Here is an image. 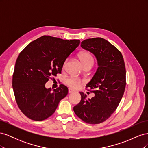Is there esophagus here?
<instances>
[{
	"instance_id": "1",
	"label": "esophagus",
	"mask_w": 148,
	"mask_h": 148,
	"mask_svg": "<svg viewBox=\"0 0 148 148\" xmlns=\"http://www.w3.org/2000/svg\"><path fill=\"white\" fill-rule=\"evenodd\" d=\"M73 91H74L73 89H71V88H69V93H71V92H73Z\"/></svg>"
}]
</instances>
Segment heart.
I'll return each mask as SVG.
<instances>
[{
  "label": "heart",
  "mask_w": 148,
  "mask_h": 148,
  "mask_svg": "<svg viewBox=\"0 0 148 148\" xmlns=\"http://www.w3.org/2000/svg\"><path fill=\"white\" fill-rule=\"evenodd\" d=\"M78 57L83 66L88 64H93L94 63V59L92 55L88 52H82L81 53H79L78 55ZM65 64L66 62H65L64 66H65ZM65 83L69 86L71 88H77L80 86V84H81V80L77 78L70 77L67 78L65 80Z\"/></svg>",
  "instance_id": "1"
}]
</instances>
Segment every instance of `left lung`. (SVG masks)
Returning <instances> with one entry per match:
<instances>
[{"label": "left lung", "instance_id": "left-lung-1", "mask_svg": "<svg viewBox=\"0 0 148 148\" xmlns=\"http://www.w3.org/2000/svg\"><path fill=\"white\" fill-rule=\"evenodd\" d=\"M81 46L95 56L98 67L86 87L95 94L91 99L79 92L81 101L73 107L75 114L84 122L98 124L110 117L122 99L126 86V70L122 54L101 38L84 40Z\"/></svg>", "mask_w": 148, "mask_h": 148}]
</instances>
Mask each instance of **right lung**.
I'll use <instances>...</instances> for the list:
<instances>
[{"label":"right lung","mask_w":148,"mask_h":148,"mask_svg":"<svg viewBox=\"0 0 148 148\" xmlns=\"http://www.w3.org/2000/svg\"><path fill=\"white\" fill-rule=\"evenodd\" d=\"M80 43L43 36L29 43L18 57L12 86L18 106L29 119L42 121L51 116L69 92L64 84L52 90L45 84L61 73L64 64Z\"/></svg>","instance_id":"right-lung-1"}]
</instances>
